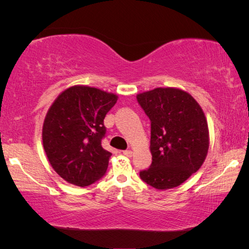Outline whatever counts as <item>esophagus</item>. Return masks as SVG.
<instances>
[{"mask_svg": "<svg viewBox=\"0 0 249 249\" xmlns=\"http://www.w3.org/2000/svg\"><path fill=\"white\" fill-rule=\"evenodd\" d=\"M123 154L126 156V157H132V156H133V151H132V150H124Z\"/></svg>", "mask_w": 249, "mask_h": 249, "instance_id": "34e87169", "label": "esophagus"}]
</instances>
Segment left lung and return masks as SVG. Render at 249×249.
I'll use <instances>...</instances> for the list:
<instances>
[{
	"label": "left lung",
	"instance_id": "obj_1",
	"mask_svg": "<svg viewBox=\"0 0 249 249\" xmlns=\"http://www.w3.org/2000/svg\"><path fill=\"white\" fill-rule=\"evenodd\" d=\"M150 120L151 165L141 179L159 190L178 187L200 169L209 149L204 113L187 92L157 88L137 95Z\"/></svg>",
	"mask_w": 249,
	"mask_h": 249
}]
</instances>
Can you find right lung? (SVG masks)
Returning <instances> with one entry per match:
<instances>
[{
    "label": "right lung",
    "mask_w": 249,
    "mask_h": 249,
    "mask_svg": "<svg viewBox=\"0 0 249 249\" xmlns=\"http://www.w3.org/2000/svg\"><path fill=\"white\" fill-rule=\"evenodd\" d=\"M117 95L75 86L58 96L43 126V144L50 165L69 183L88 187L105 175L111 153L102 147L104 119Z\"/></svg>",
    "instance_id": "add662e5"
}]
</instances>
